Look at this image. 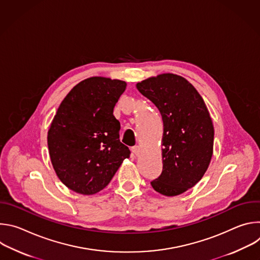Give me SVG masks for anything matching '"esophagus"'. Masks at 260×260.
Wrapping results in <instances>:
<instances>
[{
	"mask_svg": "<svg viewBox=\"0 0 260 260\" xmlns=\"http://www.w3.org/2000/svg\"><path fill=\"white\" fill-rule=\"evenodd\" d=\"M132 152L136 156H139L141 154V148L139 146H134V147H132Z\"/></svg>",
	"mask_w": 260,
	"mask_h": 260,
	"instance_id": "1",
	"label": "esophagus"
}]
</instances>
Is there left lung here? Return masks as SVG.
Instances as JSON below:
<instances>
[{
  "mask_svg": "<svg viewBox=\"0 0 260 260\" xmlns=\"http://www.w3.org/2000/svg\"><path fill=\"white\" fill-rule=\"evenodd\" d=\"M136 86L157 107L164 122L162 172L151 186L162 196H179L194 186L211 162L214 126L209 110L194 86L176 74H160Z\"/></svg>",
  "mask_w": 260,
  "mask_h": 260,
  "instance_id": "1",
  "label": "left lung"
}]
</instances>
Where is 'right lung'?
Returning <instances> with one entry per match:
<instances>
[{
    "label": "right lung",
    "instance_id": "1",
    "mask_svg": "<svg viewBox=\"0 0 260 260\" xmlns=\"http://www.w3.org/2000/svg\"><path fill=\"white\" fill-rule=\"evenodd\" d=\"M126 82L90 77L74 86L50 124L47 144L52 167L66 186L90 196L112 180L128 147L119 140L120 122L113 109Z\"/></svg>",
    "mask_w": 260,
    "mask_h": 260
}]
</instances>
